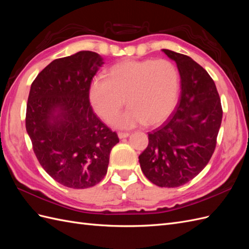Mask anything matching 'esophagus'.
I'll list each match as a JSON object with an SVG mask.
<instances>
[{"label":"esophagus","instance_id":"esophagus-1","mask_svg":"<svg viewBox=\"0 0 249 249\" xmlns=\"http://www.w3.org/2000/svg\"><path fill=\"white\" fill-rule=\"evenodd\" d=\"M129 136H130L129 133H125V132H119V133H118V138H119V139L127 138Z\"/></svg>","mask_w":249,"mask_h":249}]
</instances>
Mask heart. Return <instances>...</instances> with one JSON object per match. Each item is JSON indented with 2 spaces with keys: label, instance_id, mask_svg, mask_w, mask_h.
Here are the masks:
<instances>
[{
  "label": "heart",
  "instance_id": "b5f03b06",
  "mask_svg": "<svg viewBox=\"0 0 249 249\" xmlns=\"http://www.w3.org/2000/svg\"><path fill=\"white\" fill-rule=\"evenodd\" d=\"M106 76L96 77L90 83L89 101L96 114L108 122L126 100L129 108L111 120V124L118 129L142 124L158 125L177 106L179 74L169 60H123L112 65Z\"/></svg>",
  "mask_w": 249,
  "mask_h": 249
}]
</instances>
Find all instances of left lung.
Instances as JSON below:
<instances>
[{
	"label": "left lung",
	"mask_w": 249,
	"mask_h": 249,
	"mask_svg": "<svg viewBox=\"0 0 249 249\" xmlns=\"http://www.w3.org/2000/svg\"><path fill=\"white\" fill-rule=\"evenodd\" d=\"M177 63L180 97L168 122L148 133V145L139 156L142 172L153 184L175 188L189 182L206 167L216 146L222 108L214 81L186 55L163 49Z\"/></svg>",
	"instance_id": "obj_1"
}]
</instances>
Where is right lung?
Masks as SVG:
<instances>
[{"mask_svg":"<svg viewBox=\"0 0 249 249\" xmlns=\"http://www.w3.org/2000/svg\"><path fill=\"white\" fill-rule=\"evenodd\" d=\"M103 64L90 51L56 59L38 73L28 97L26 129L37 159L56 182L73 189L101 182L119 142L89 102L90 83Z\"/></svg>","mask_w":249,"mask_h":249,"instance_id":"obj_1","label":"right lung"}]
</instances>
